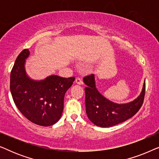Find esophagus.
<instances>
[{
    "instance_id": "esophagus-1",
    "label": "esophagus",
    "mask_w": 159,
    "mask_h": 159,
    "mask_svg": "<svg viewBox=\"0 0 159 159\" xmlns=\"http://www.w3.org/2000/svg\"><path fill=\"white\" fill-rule=\"evenodd\" d=\"M75 82H76V83L78 84H82V83H83V82H82V79H81V78H80V77L76 78Z\"/></svg>"
}]
</instances>
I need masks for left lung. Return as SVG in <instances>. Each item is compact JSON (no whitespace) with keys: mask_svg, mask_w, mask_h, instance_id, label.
<instances>
[{"mask_svg":"<svg viewBox=\"0 0 159 159\" xmlns=\"http://www.w3.org/2000/svg\"><path fill=\"white\" fill-rule=\"evenodd\" d=\"M83 81L87 85L84 88L87 115L98 127H112L127 120L140 110L143 103L145 82L142 92L135 100L128 103L118 104L110 101L98 92L95 87L94 75L85 76Z\"/></svg>","mask_w":159,"mask_h":159,"instance_id":"8db88e82","label":"left lung"}]
</instances>
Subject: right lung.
<instances>
[{"instance_id": "add662e5", "label": "right lung", "mask_w": 159, "mask_h": 159, "mask_svg": "<svg viewBox=\"0 0 159 159\" xmlns=\"http://www.w3.org/2000/svg\"><path fill=\"white\" fill-rule=\"evenodd\" d=\"M29 55V50L25 49L17 56L11 71L10 90L15 105L28 120L48 127L61 116L65 93L75 78L51 75L40 81L32 80L25 69Z\"/></svg>"}]
</instances>
